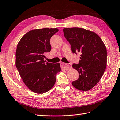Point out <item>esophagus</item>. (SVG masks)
I'll list each match as a JSON object with an SVG mask.
<instances>
[{"mask_svg":"<svg viewBox=\"0 0 120 120\" xmlns=\"http://www.w3.org/2000/svg\"><path fill=\"white\" fill-rule=\"evenodd\" d=\"M60 65H61V68H63V69H65V70H68V69H70V68H71V65L67 64L65 63H63V62L61 63Z\"/></svg>","mask_w":120,"mask_h":120,"instance_id":"esophagus-1","label":"esophagus"}]
</instances>
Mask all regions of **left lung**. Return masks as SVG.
<instances>
[{
    "instance_id": "left-lung-1",
    "label": "left lung",
    "mask_w": 120,
    "mask_h": 120,
    "mask_svg": "<svg viewBox=\"0 0 120 120\" xmlns=\"http://www.w3.org/2000/svg\"><path fill=\"white\" fill-rule=\"evenodd\" d=\"M63 30L72 53L81 55L79 62L72 65L79 74L78 79L72 82V85L81 90H90L100 81L106 68V47L94 32L78 27Z\"/></svg>"
}]
</instances>
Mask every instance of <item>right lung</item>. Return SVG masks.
<instances>
[{"mask_svg": "<svg viewBox=\"0 0 120 120\" xmlns=\"http://www.w3.org/2000/svg\"><path fill=\"white\" fill-rule=\"evenodd\" d=\"M58 29L44 28L27 32L21 39L15 53V65L23 81L30 90L43 94L52 88L56 75L61 71L59 63L44 61L49 52L51 37Z\"/></svg>", "mask_w": 120, "mask_h": 120, "instance_id": "1", "label": "right lung"}]
</instances>
